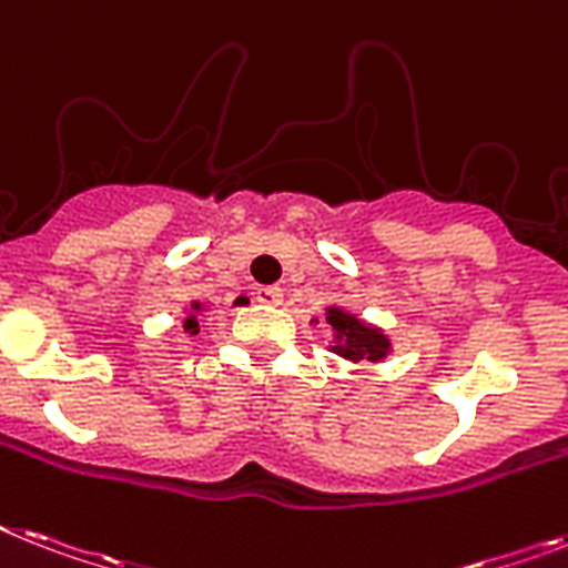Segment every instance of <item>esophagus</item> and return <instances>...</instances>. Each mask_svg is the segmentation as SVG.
Here are the masks:
<instances>
[{"mask_svg":"<svg viewBox=\"0 0 568 568\" xmlns=\"http://www.w3.org/2000/svg\"><path fill=\"white\" fill-rule=\"evenodd\" d=\"M256 300L265 303V306H280L283 303V288L280 285H262V288H256Z\"/></svg>","mask_w":568,"mask_h":568,"instance_id":"esophagus-1","label":"esophagus"}]
</instances>
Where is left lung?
<instances>
[{
    "instance_id": "obj_1",
    "label": "left lung",
    "mask_w": 568,
    "mask_h": 568,
    "mask_svg": "<svg viewBox=\"0 0 568 568\" xmlns=\"http://www.w3.org/2000/svg\"><path fill=\"white\" fill-rule=\"evenodd\" d=\"M326 324L332 329L329 349L347 362H382L394 349L379 326L367 324L344 306H326Z\"/></svg>"
}]
</instances>
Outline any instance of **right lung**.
Instances as JSON below:
<instances>
[{
	"label": "right lung",
	"instance_id": "right-lung-1",
	"mask_svg": "<svg viewBox=\"0 0 568 568\" xmlns=\"http://www.w3.org/2000/svg\"><path fill=\"white\" fill-rule=\"evenodd\" d=\"M239 303V300H236ZM204 303H201V300H192V303H189V308H186V317H183V332H186V335H197V315H201V312H204Z\"/></svg>",
	"mask_w": 568,
	"mask_h": 568
}]
</instances>
